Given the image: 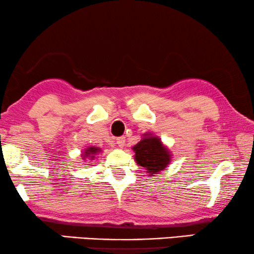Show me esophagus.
Returning a JSON list of instances; mask_svg holds the SVG:
<instances>
[{"label":"esophagus","instance_id":"34e87169","mask_svg":"<svg viewBox=\"0 0 254 254\" xmlns=\"http://www.w3.org/2000/svg\"><path fill=\"white\" fill-rule=\"evenodd\" d=\"M125 143H126V138H125L124 136H120L117 138V144L119 145V148H124Z\"/></svg>","mask_w":254,"mask_h":254}]
</instances>
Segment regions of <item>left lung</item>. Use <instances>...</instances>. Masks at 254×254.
I'll list each match as a JSON object with an SVG mask.
<instances>
[{
  "instance_id": "8db88e82",
  "label": "left lung",
  "mask_w": 254,
  "mask_h": 254,
  "mask_svg": "<svg viewBox=\"0 0 254 254\" xmlns=\"http://www.w3.org/2000/svg\"><path fill=\"white\" fill-rule=\"evenodd\" d=\"M135 162L144 168L149 177H155L164 171L171 162V151L163 144L161 138L152 133L142 135L141 141L133 147Z\"/></svg>"
}]
</instances>
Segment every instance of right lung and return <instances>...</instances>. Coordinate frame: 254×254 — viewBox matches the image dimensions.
<instances>
[{
  "label": "right lung",
  "instance_id": "add662e5",
  "mask_svg": "<svg viewBox=\"0 0 254 254\" xmlns=\"http://www.w3.org/2000/svg\"><path fill=\"white\" fill-rule=\"evenodd\" d=\"M100 151H102V149L91 145V147H88V148L84 149V151L82 152V158L83 159L88 158V159H90V161H95L96 156L98 155Z\"/></svg>",
  "mask_w": 254,
  "mask_h": 254
}]
</instances>
